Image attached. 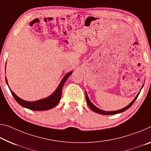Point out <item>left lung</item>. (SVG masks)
I'll return each mask as SVG.
<instances>
[{"mask_svg":"<svg viewBox=\"0 0 151 151\" xmlns=\"http://www.w3.org/2000/svg\"><path fill=\"white\" fill-rule=\"evenodd\" d=\"M140 93H138V94L136 95V97L134 98V99L132 101L130 104L128 105V106H126V107H124V108L122 109H119L118 110V111H103V110L100 109L99 108H97V107H95L94 105H93L91 102L90 101L89 99H88V97L87 96V93L85 92V97H86V101H87V105L88 106V107H90L91 109L93 111L96 112L97 114H102V115H114V114H119V113H121V112H123L124 111H126V109H128L129 107H130L132 106V104L134 103V101H136V99H137V97L138 96V95H139Z\"/></svg>","mask_w":151,"mask_h":151,"instance_id":"1","label":"left lung"}]
</instances>
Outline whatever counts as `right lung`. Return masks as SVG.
I'll return each instance as SVG.
<instances>
[{
	"label": "right lung",
	"instance_id": "obj_1",
	"mask_svg": "<svg viewBox=\"0 0 151 151\" xmlns=\"http://www.w3.org/2000/svg\"><path fill=\"white\" fill-rule=\"evenodd\" d=\"M72 74V72L67 73L66 75L64 76V77L63 78V80L60 83L58 88H56V90L54 92L53 94H52L50 97L45 98L41 100H38L36 101H27L25 100H23L20 99L19 97H18L17 95L14 93L10 89L11 93L13 97L15 98L16 101L22 107H25V108L29 109L31 110H34V111H44V110H48L52 108H53L57 104H58L60 100L61 99L62 96V89H63V87L64 84V83L66 82L67 78L69 77ZM6 84L8 85L7 83L6 78H5Z\"/></svg>",
	"mask_w": 151,
	"mask_h": 151
}]
</instances>
